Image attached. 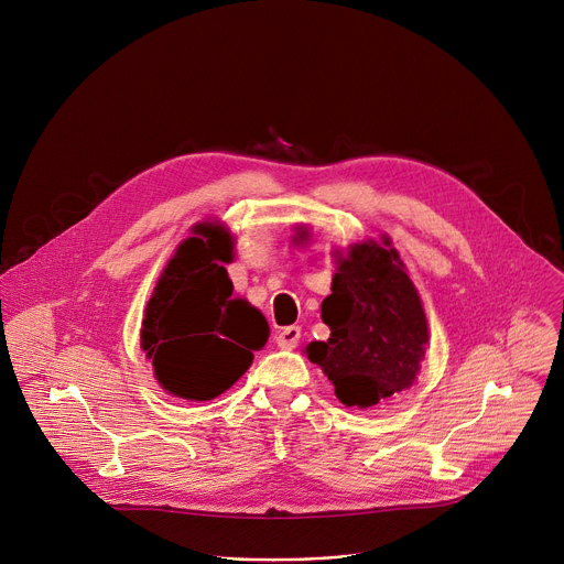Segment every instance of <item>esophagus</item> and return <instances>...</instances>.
Returning a JSON list of instances; mask_svg holds the SVG:
<instances>
[{
  "label": "esophagus",
  "instance_id": "obj_1",
  "mask_svg": "<svg viewBox=\"0 0 564 564\" xmlns=\"http://www.w3.org/2000/svg\"><path fill=\"white\" fill-rule=\"evenodd\" d=\"M299 339H301V328L299 326H288V328L279 330L276 346L283 348V350H292V348L299 346Z\"/></svg>",
  "mask_w": 564,
  "mask_h": 564
}]
</instances>
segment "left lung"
Returning <instances> with one entry per match:
<instances>
[{"label": "left lung", "instance_id": "obj_1", "mask_svg": "<svg viewBox=\"0 0 564 564\" xmlns=\"http://www.w3.org/2000/svg\"><path fill=\"white\" fill-rule=\"evenodd\" d=\"M330 290L321 303L330 339L307 344L305 355L328 375L341 404L364 411L411 388L426 352L429 324L390 238L381 246L364 240L339 254Z\"/></svg>", "mask_w": 564, "mask_h": 564}]
</instances>
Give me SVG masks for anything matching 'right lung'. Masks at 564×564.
Here are the masks:
<instances>
[{
  "label": "right lung",
  "mask_w": 564,
  "mask_h": 564,
  "mask_svg": "<svg viewBox=\"0 0 564 564\" xmlns=\"http://www.w3.org/2000/svg\"><path fill=\"white\" fill-rule=\"evenodd\" d=\"M234 240L216 223H200L160 274L142 318V350L170 394L209 401L252 366L265 346V316L246 299H231L223 268ZM241 346L238 347L237 344Z\"/></svg>",
  "instance_id": "add662e5"
}]
</instances>
